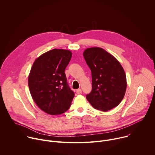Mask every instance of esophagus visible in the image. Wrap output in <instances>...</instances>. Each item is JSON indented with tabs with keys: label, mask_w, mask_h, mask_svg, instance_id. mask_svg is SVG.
<instances>
[{
	"label": "esophagus",
	"mask_w": 155,
	"mask_h": 155,
	"mask_svg": "<svg viewBox=\"0 0 155 155\" xmlns=\"http://www.w3.org/2000/svg\"><path fill=\"white\" fill-rule=\"evenodd\" d=\"M81 90L80 89V88H79V89H78V90H76V93L77 94H81Z\"/></svg>",
	"instance_id": "esophagus-1"
}]
</instances>
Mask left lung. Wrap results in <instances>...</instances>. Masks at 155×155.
Here are the masks:
<instances>
[{"label": "left lung", "instance_id": "obj_1", "mask_svg": "<svg viewBox=\"0 0 155 155\" xmlns=\"http://www.w3.org/2000/svg\"><path fill=\"white\" fill-rule=\"evenodd\" d=\"M83 56L91 71L92 90L86 99L96 109L106 112L117 106L126 90V77L118 60L101 48L86 49Z\"/></svg>", "mask_w": 155, "mask_h": 155}]
</instances>
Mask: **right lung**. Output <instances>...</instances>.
Masks as SVG:
<instances>
[{"instance_id":"right-lung-1","label":"right lung","mask_w":155,"mask_h":155,"mask_svg":"<svg viewBox=\"0 0 155 155\" xmlns=\"http://www.w3.org/2000/svg\"><path fill=\"white\" fill-rule=\"evenodd\" d=\"M72 55L69 50L53 49L33 64L28 78L30 93L37 106L48 114H63L71 105L75 94L64 72Z\"/></svg>"}]
</instances>
